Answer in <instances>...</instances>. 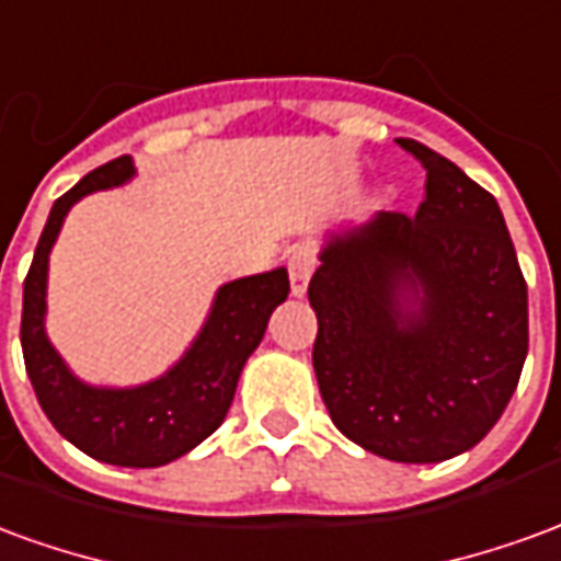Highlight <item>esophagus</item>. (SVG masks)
Segmentation results:
<instances>
[{
	"instance_id": "esophagus-1",
	"label": "esophagus",
	"mask_w": 561,
	"mask_h": 561,
	"mask_svg": "<svg viewBox=\"0 0 561 561\" xmlns=\"http://www.w3.org/2000/svg\"><path fill=\"white\" fill-rule=\"evenodd\" d=\"M312 270H316V252L309 245H297L291 255H288V276H291V294L294 297H304L312 279Z\"/></svg>"
}]
</instances>
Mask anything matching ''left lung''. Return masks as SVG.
Here are the masks:
<instances>
[{
	"instance_id": "8db88e82",
	"label": "left lung",
	"mask_w": 561,
	"mask_h": 561,
	"mask_svg": "<svg viewBox=\"0 0 561 561\" xmlns=\"http://www.w3.org/2000/svg\"><path fill=\"white\" fill-rule=\"evenodd\" d=\"M426 171L414 216L328 231L309 282L318 390L342 435L393 462H442L502 417L529 352V297L495 197L402 138Z\"/></svg>"
}]
</instances>
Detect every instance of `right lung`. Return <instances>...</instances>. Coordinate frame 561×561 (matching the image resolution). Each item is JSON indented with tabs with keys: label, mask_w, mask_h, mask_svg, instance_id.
<instances>
[{
	"label": "right lung",
	"mask_w": 561,
	"mask_h": 561,
	"mask_svg": "<svg viewBox=\"0 0 561 561\" xmlns=\"http://www.w3.org/2000/svg\"><path fill=\"white\" fill-rule=\"evenodd\" d=\"M131 176L135 161L123 156L87 173L54 204L23 282L20 345L35 397L56 433L92 459L126 469H156L219 430L245 360L264 340L270 316L285 304L291 285L285 267L225 282L213 297L204 328L164 376L135 388L87 385L68 369L44 330L50 249L80 197L126 185Z\"/></svg>",
	"instance_id": "obj_1"
}]
</instances>
